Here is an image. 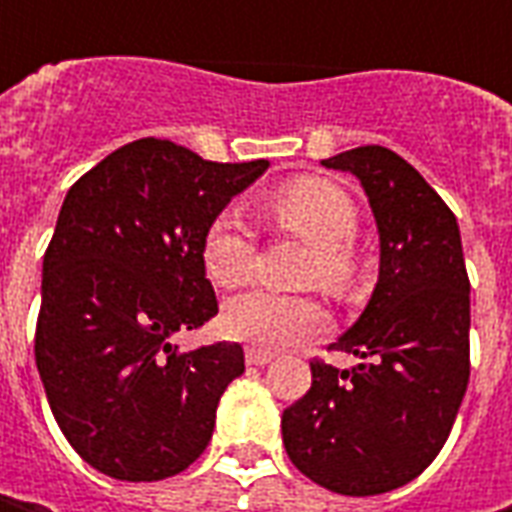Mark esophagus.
I'll use <instances>...</instances> for the list:
<instances>
[{"label": "esophagus", "mask_w": 512, "mask_h": 512, "mask_svg": "<svg viewBox=\"0 0 512 512\" xmlns=\"http://www.w3.org/2000/svg\"><path fill=\"white\" fill-rule=\"evenodd\" d=\"M245 362L253 364V367H265V364L273 362V353H270V350H262V347H247Z\"/></svg>", "instance_id": "34e87169"}]
</instances>
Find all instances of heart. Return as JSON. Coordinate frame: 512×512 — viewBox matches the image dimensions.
Masks as SVG:
<instances>
[{
  "label": "heart",
  "instance_id": "b5f03b06",
  "mask_svg": "<svg viewBox=\"0 0 512 512\" xmlns=\"http://www.w3.org/2000/svg\"><path fill=\"white\" fill-rule=\"evenodd\" d=\"M259 213L267 225L310 245L299 273L302 285L322 287L336 299L362 290V262L353 250L359 207L350 193L319 176H299L262 196ZM256 265V242L236 216L222 213L205 230L202 267L213 285H242ZM327 327L322 305L310 296H279L245 290L227 299L222 330L239 342L279 350L307 342Z\"/></svg>",
  "mask_w": 512,
  "mask_h": 512
}]
</instances>
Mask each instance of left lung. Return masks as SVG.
<instances>
[{
	"label": "left lung",
	"mask_w": 512,
	"mask_h": 512,
	"mask_svg": "<svg viewBox=\"0 0 512 512\" xmlns=\"http://www.w3.org/2000/svg\"><path fill=\"white\" fill-rule=\"evenodd\" d=\"M350 170L379 227V282L356 325L330 344L362 362L313 359V384L282 416L290 462L342 496L413 482L439 456L470 379V279L453 210L382 145L322 162Z\"/></svg>",
	"instance_id": "1"
}]
</instances>
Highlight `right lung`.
I'll use <instances>...</instances> for the list:
<instances>
[{"mask_svg":"<svg viewBox=\"0 0 512 512\" xmlns=\"http://www.w3.org/2000/svg\"><path fill=\"white\" fill-rule=\"evenodd\" d=\"M270 162H207L168 139L113 150L70 187L42 262L36 367L70 447L99 473L159 482L205 453L236 342L182 353L219 313L207 225Z\"/></svg>","mask_w":512,"mask_h":512,"instance_id":"obj_1","label":"right lung"}]
</instances>
